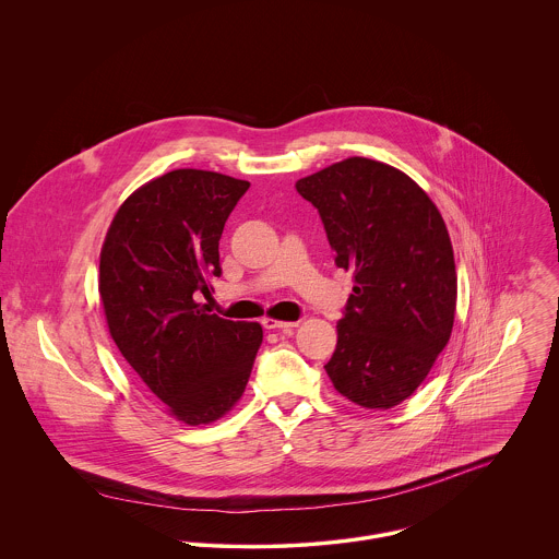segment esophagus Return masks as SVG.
Wrapping results in <instances>:
<instances>
[{"label":"esophagus","instance_id":"esophagus-1","mask_svg":"<svg viewBox=\"0 0 559 559\" xmlns=\"http://www.w3.org/2000/svg\"><path fill=\"white\" fill-rule=\"evenodd\" d=\"M299 322H284V320L262 319L264 329H280V331H293Z\"/></svg>","mask_w":559,"mask_h":559}]
</instances>
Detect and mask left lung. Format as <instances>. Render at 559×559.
I'll return each instance as SVG.
<instances>
[{"label":"left lung","instance_id":"8db88e82","mask_svg":"<svg viewBox=\"0 0 559 559\" xmlns=\"http://www.w3.org/2000/svg\"><path fill=\"white\" fill-rule=\"evenodd\" d=\"M295 187L319 211L335 264L355 277L324 370L355 404L392 408L421 385L452 333L456 266L443 217L381 160H340Z\"/></svg>","mask_w":559,"mask_h":559}]
</instances>
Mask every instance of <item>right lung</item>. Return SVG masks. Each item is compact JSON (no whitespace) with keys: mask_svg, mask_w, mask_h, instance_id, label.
Listing matches in <instances>:
<instances>
[{"mask_svg":"<svg viewBox=\"0 0 559 559\" xmlns=\"http://www.w3.org/2000/svg\"><path fill=\"white\" fill-rule=\"evenodd\" d=\"M247 189L217 171H167L127 198L100 251L98 290L116 346L189 426L237 404L262 344L258 322L206 314L195 301L222 275L219 239Z\"/></svg>","mask_w":559,"mask_h":559,"instance_id":"1","label":"right lung"}]
</instances>
